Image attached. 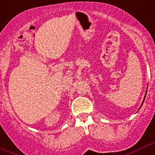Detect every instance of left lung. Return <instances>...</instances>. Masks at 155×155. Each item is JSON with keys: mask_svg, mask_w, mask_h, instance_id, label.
<instances>
[{"mask_svg": "<svg viewBox=\"0 0 155 155\" xmlns=\"http://www.w3.org/2000/svg\"><path fill=\"white\" fill-rule=\"evenodd\" d=\"M146 93H147V91H146ZM145 96H146V94H145ZM145 98H144V100H145ZM144 100H143V102H142V104H143V102H144Z\"/></svg>", "mask_w": 155, "mask_h": 155, "instance_id": "8db88e82", "label": "left lung"}]
</instances>
